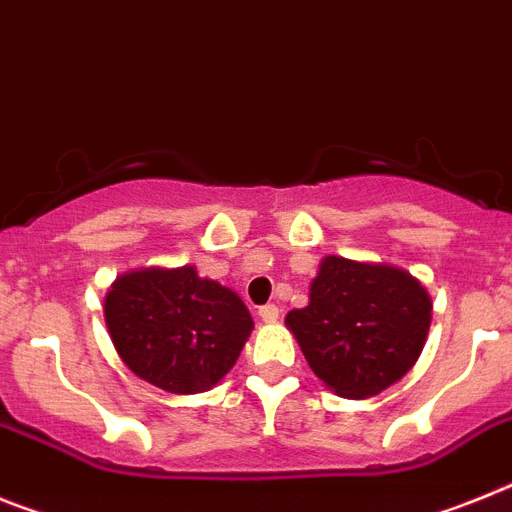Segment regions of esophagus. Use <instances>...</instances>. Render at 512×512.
Listing matches in <instances>:
<instances>
[{
    "instance_id": "esophagus-1",
    "label": "esophagus",
    "mask_w": 512,
    "mask_h": 512,
    "mask_svg": "<svg viewBox=\"0 0 512 512\" xmlns=\"http://www.w3.org/2000/svg\"><path fill=\"white\" fill-rule=\"evenodd\" d=\"M259 318L264 323H274L279 318V308L274 303H269V305H261L259 308Z\"/></svg>"
}]
</instances>
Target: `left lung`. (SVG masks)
I'll use <instances>...</instances> for the list:
<instances>
[{"label": "left lung", "instance_id": "left-lung-1", "mask_svg": "<svg viewBox=\"0 0 512 512\" xmlns=\"http://www.w3.org/2000/svg\"><path fill=\"white\" fill-rule=\"evenodd\" d=\"M425 287L396 266L329 256L310 303L287 313L310 370L347 399H368L417 362L430 329Z\"/></svg>", "mask_w": 512, "mask_h": 512}]
</instances>
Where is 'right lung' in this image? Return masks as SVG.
<instances>
[{"label": "right lung", "mask_w": 512, "mask_h": 512, "mask_svg": "<svg viewBox=\"0 0 512 512\" xmlns=\"http://www.w3.org/2000/svg\"><path fill=\"white\" fill-rule=\"evenodd\" d=\"M106 323L131 373L170 393H202L222 381L253 329L243 300L194 266L119 277Z\"/></svg>", "instance_id": "1"}]
</instances>
